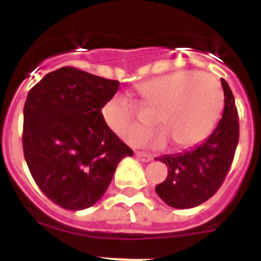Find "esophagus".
<instances>
[{
	"label": "esophagus",
	"instance_id": "34e87169",
	"mask_svg": "<svg viewBox=\"0 0 261 261\" xmlns=\"http://www.w3.org/2000/svg\"><path fill=\"white\" fill-rule=\"evenodd\" d=\"M136 156H137V159H140V161H142V162H149V161H151L153 159V156L150 155V154H146V153H136Z\"/></svg>",
	"mask_w": 261,
	"mask_h": 261
}]
</instances>
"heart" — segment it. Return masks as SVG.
Masks as SVG:
<instances>
[{
  "label": "heart",
  "mask_w": 261,
  "mask_h": 261,
  "mask_svg": "<svg viewBox=\"0 0 261 261\" xmlns=\"http://www.w3.org/2000/svg\"><path fill=\"white\" fill-rule=\"evenodd\" d=\"M145 105L158 111L161 130L142 135L145 124L135 106L124 96H115L103 107L108 128L124 142L161 147L171 140L176 147H191L208 137L223 107L221 85L201 71L184 70L153 78L137 87Z\"/></svg>",
  "instance_id": "1"
}]
</instances>
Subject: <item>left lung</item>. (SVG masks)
<instances>
[{"mask_svg": "<svg viewBox=\"0 0 261 261\" xmlns=\"http://www.w3.org/2000/svg\"><path fill=\"white\" fill-rule=\"evenodd\" d=\"M221 84L225 107L213 133L193 149L159 158L167 166L168 174L166 180L155 187V192L172 208H195L209 200L230 170L239 141V120L229 85L225 80H221Z\"/></svg>", "mask_w": 261, "mask_h": 261, "instance_id": "1", "label": "left lung"}]
</instances>
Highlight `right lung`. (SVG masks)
<instances>
[{"label": "right lung", "instance_id": "right-lung-1", "mask_svg": "<svg viewBox=\"0 0 261 261\" xmlns=\"http://www.w3.org/2000/svg\"><path fill=\"white\" fill-rule=\"evenodd\" d=\"M119 81L73 66L50 71L30 90L23 108V153L41 192L82 211L102 199L126 146L106 124L102 108Z\"/></svg>", "mask_w": 261, "mask_h": 261}]
</instances>
